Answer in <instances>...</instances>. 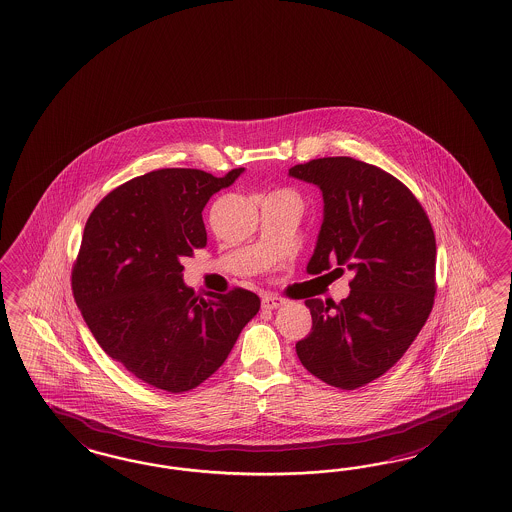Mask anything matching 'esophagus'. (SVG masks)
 Returning <instances> with one entry per match:
<instances>
[{"mask_svg": "<svg viewBox=\"0 0 512 512\" xmlns=\"http://www.w3.org/2000/svg\"><path fill=\"white\" fill-rule=\"evenodd\" d=\"M286 301L281 296H264L262 297V307L267 311H273V309H279Z\"/></svg>", "mask_w": 512, "mask_h": 512, "instance_id": "34e87169", "label": "esophagus"}]
</instances>
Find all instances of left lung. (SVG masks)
Listing matches in <instances>:
<instances>
[{
	"label": "left lung",
	"instance_id": "left-lung-1",
	"mask_svg": "<svg viewBox=\"0 0 512 512\" xmlns=\"http://www.w3.org/2000/svg\"><path fill=\"white\" fill-rule=\"evenodd\" d=\"M288 173L324 198L307 271L337 262L354 273L341 303L305 301L313 328L297 341V358L316 379L356 390L394 367L426 324L437 290L435 233L413 192L377 165L335 156Z\"/></svg>",
	"mask_w": 512,
	"mask_h": 512
}]
</instances>
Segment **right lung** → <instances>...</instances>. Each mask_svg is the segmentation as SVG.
<instances>
[{"label":"right lung","instance_id":"obj_1","mask_svg":"<svg viewBox=\"0 0 512 512\" xmlns=\"http://www.w3.org/2000/svg\"><path fill=\"white\" fill-rule=\"evenodd\" d=\"M241 173L150 171L86 220L71 271L77 307L99 347L154 388L181 394L209 379L260 311L254 292L201 297L182 281V258L207 245L203 207Z\"/></svg>","mask_w":512,"mask_h":512}]
</instances>
